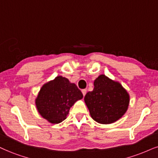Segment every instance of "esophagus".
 Segmentation results:
<instances>
[{
    "instance_id": "1",
    "label": "esophagus",
    "mask_w": 158,
    "mask_h": 158,
    "mask_svg": "<svg viewBox=\"0 0 158 158\" xmlns=\"http://www.w3.org/2000/svg\"><path fill=\"white\" fill-rule=\"evenodd\" d=\"M81 91H82V93H83V96H85V94H86V89H83V90Z\"/></svg>"
}]
</instances>
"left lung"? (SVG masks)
<instances>
[{
  "mask_svg": "<svg viewBox=\"0 0 158 158\" xmlns=\"http://www.w3.org/2000/svg\"><path fill=\"white\" fill-rule=\"evenodd\" d=\"M84 101L91 118L100 124H111L123 116L130 103V95L118 81L100 75Z\"/></svg>",
  "mask_w": 158,
  "mask_h": 158,
  "instance_id": "obj_1",
  "label": "left lung"
}]
</instances>
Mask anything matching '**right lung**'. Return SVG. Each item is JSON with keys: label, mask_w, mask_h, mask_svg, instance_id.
Listing matches in <instances>:
<instances>
[{"label": "right lung", "mask_w": 158, "mask_h": 158, "mask_svg": "<svg viewBox=\"0 0 158 158\" xmlns=\"http://www.w3.org/2000/svg\"><path fill=\"white\" fill-rule=\"evenodd\" d=\"M83 94L75 83L62 76L44 83L35 100L41 116L52 124H58L67 118L69 109Z\"/></svg>", "instance_id": "obj_1"}]
</instances>
